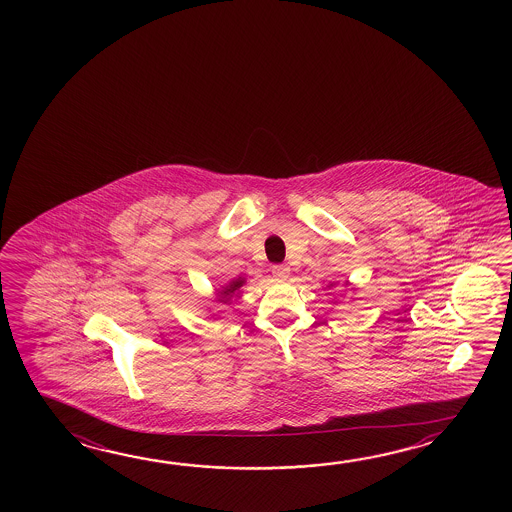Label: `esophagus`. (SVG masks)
Segmentation results:
<instances>
[{
    "label": "esophagus",
    "mask_w": 512,
    "mask_h": 512,
    "mask_svg": "<svg viewBox=\"0 0 512 512\" xmlns=\"http://www.w3.org/2000/svg\"><path fill=\"white\" fill-rule=\"evenodd\" d=\"M272 274H274V278L278 279V281H285V279L289 278L290 269L287 265H274L272 267Z\"/></svg>",
    "instance_id": "esophagus-1"
}]
</instances>
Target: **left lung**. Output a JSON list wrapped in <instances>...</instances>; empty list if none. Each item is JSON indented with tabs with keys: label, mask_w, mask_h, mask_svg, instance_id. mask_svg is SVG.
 I'll return each instance as SVG.
<instances>
[{
	"label": "left lung",
	"mask_w": 512,
	"mask_h": 512,
	"mask_svg": "<svg viewBox=\"0 0 512 512\" xmlns=\"http://www.w3.org/2000/svg\"><path fill=\"white\" fill-rule=\"evenodd\" d=\"M332 285H334V283H330V287H332ZM346 285H348V281H346Z\"/></svg>",
	"instance_id": "left-lung-1"
}]
</instances>
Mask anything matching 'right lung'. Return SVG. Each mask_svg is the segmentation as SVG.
Instances as JSON below:
<instances>
[{
	"label": "right lung",
	"instance_id": "1",
	"mask_svg": "<svg viewBox=\"0 0 512 512\" xmlns=\"http://www.w3.org/2000/svg\"><path fill=\"white\" fill-rule=\"evenodd\" d=\"M243 285H245V278H236L233 281H229V285H225L218 292V301L223 303V305H229L233 298L240 294V289H242Z\"/></svg>",
	"mask_w": 512,
	"mask_h": 512
}]
</instances>
